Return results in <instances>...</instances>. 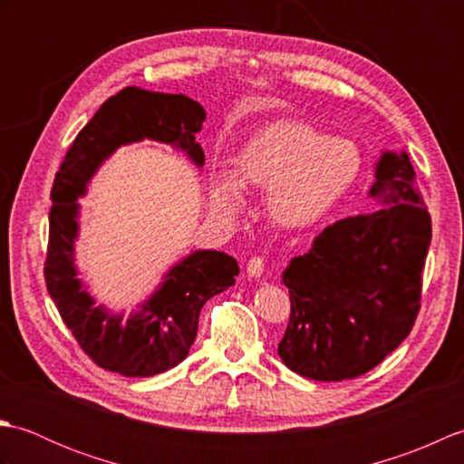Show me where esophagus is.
Instances as JSON below:
<instances>
[{
    "mask_svg": "<svg viewBox=\"0 0 464 464\" xmlns=\"http://www.w3.org/2000/svg\"><path fill=\"white\" fill-rule=\"evenodd\" d=\"M265 271V261L261 257H253L247 263V275L253 279H259Z\"/></svg>",
    "mask_w": 464,
    "mask_h": 464,
    "instance_id": "obj_1",
    "label": "esophagus"
}]
</instances>
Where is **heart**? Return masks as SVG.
<instances>
[{
	"mask_svg": "<svg viewBox=\"0 0 464 464\" xmlns=\"http://www.w3.org/2000/svg\"><path fill=\"white\" fill-rule=\"evenodd\" d=\"M357 145L304 121L265 125L233 157V169L209 171V201L235 217L243 189H267V211L283 229H304L327 217L359 183Z\"/></svg>",
	"mask_w": 464,
	"mask_h": 464,
	"instance_id": "heart-1",
	"label": "heart"
}]
</instances>
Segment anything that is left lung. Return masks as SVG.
<instances>
[{
    "label": "left lung",
    "instance_id": "left-lung-1",
    "mask_svg": "<svg viewBox=\"0 0 464 464\" xmlns=\"http://www.w3.org/2000/svg\"><path fill=\"white\" fill-rule=\"evenodd\" d=\"M369 197L381 209L329 225L283 271L291 317L277 353L301 377H359L415 324L432 229L405 151L381 153Z\"/></svg>",
    "mask_w": 464,
    "mask_h": 464
}]
</instances>
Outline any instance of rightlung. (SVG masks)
I'll return each instance as SVG.
<instances>
[{
    "mask_svg": "<svg viewBox=\"0 0 464 464\" xmlns=\"http://www.w3.org/2000/svg\"><path fill=\"white\" fill-rule=\"evenodd\" d=\"M205 110L181 93L125 87L92 117L55 175L49 211L45 283L55 307L80 347L100 367L123 377H153L177 367L197 337L203 304L229 289L239 275L237 261L215 249H197L163 275V281L130 319L105 304H95L87 285L77 277L75 241L80 237L77 199L105 160L123 145L143 140L183 151L203 167L205 155L195 141Z\"/></svg>",
    "mask_w": 464,
    "mask_h": 464,
    "instance_id": "1",
    "label": "right lung"
}]
</instances>
